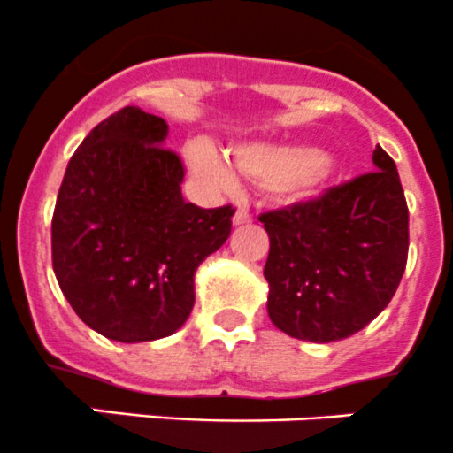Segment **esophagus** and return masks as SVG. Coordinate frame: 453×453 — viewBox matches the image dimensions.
Here are the masks:
<instances>
[{"instance_id": "1", "label": "esophagus", "mask_w": 453, "mask_h": 453, "mask_svg": "<svg viewBox=\"0 0 453 453\" xmlns=\"http://www.w3.org/2000/svg\"><path fill=\"white\" fill-rule=\"evenodd\" d=\"M232 223H234V226H248V223H252V214L245 208L236 210L234 217H232Z\"/></svg>"}]
</instances>
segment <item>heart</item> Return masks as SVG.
Returning <instances> with one entry per match:
<instances>
[{
	"instance_id": "1",
	"label": "heart",
	"mask_w": 453,
	"mask_h": 453,
	"mask_svg": "<svg viewBox=\"0 0 453 453\" xmlns=\"http://www.w3.org/2000/svg\"><path fill=\"white\" fill-rule=\"evenodd\" d=\"M230 155L241 175L287 199L311 197L337 171V159L331 150L304 144L254 142L234 146ZM188 159L195 171L219 184L230 186L234 181L230 166L205 146H193L188 150Z\"/></svg>"
}]
</instances>
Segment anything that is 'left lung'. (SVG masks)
Instances as JSON below:
<instances>
[{
  "mask_svg": "<svg viewBox=\"0 0 453 453\" xmlns=\"http://www.w3.org/2000/svg\"><path fill=\"white\" fill-rule=\"evenodd\" d=\"M374 171L322 197L260 214L269 234L267 313L304 342L344 340L395 296L408 263V203L396 164L377 146Z\"/></svg>",
  "mask_w": 453,
  "mask_h": 453,
  "instance_id": "left-lung-1",
  "label": "left lung"
}]
</instances>
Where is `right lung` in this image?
<instances>
[{
    "label": "right lung",
    "instance_id": "obj_1",
    "mask_svg": "<svg viewBox=\"0 0 453 453\" xmlns=\"http://www.w3.org/2000/svg\"><path fill=\"white\" fill-rule=\"evenodd\" d=\"M164 118L125 107L67 164L52 217V267L76 315L109 340L173 335L195 304V272L232 230V205L181 197L184 164Z\"/></svg>",
    "mask_w": 453,
    "mask_h": 453
}]
</instances>
